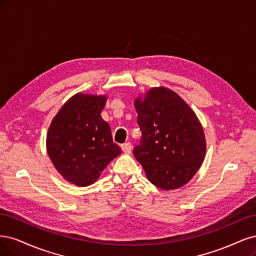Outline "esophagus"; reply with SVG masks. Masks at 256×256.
Segmentation results:
<instances>
[{
	"instance_id": "esophagus-1",
	"label": "esophagus",
	"mask_w": 256,
	"mask_h": 256,
	"mask_svg": "<svg viewBox=\"0 0 256 256\" xmlns=\"http://www.w3.org/2000/svg\"><path fill=\"white\" fill-rule=\"evenodd\" d=\"M132 148H133V146H132L130 142H126V144H123L121 146V149H122V151L124 152V153H130Z\"/></svg>"
}]
</instances>
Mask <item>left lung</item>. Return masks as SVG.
<instances>
[{
    "label": "left lung",
    "instance_id": "8db88e82",
    "mask_svg": "<svg viewBox=\"0 0 256 256\" xmlns=\"http://www.w3.org/2000/svg\"><path fill=\"white\" fill-rule=\"evenodd\" d=\"M140 142L133 154L156 187L171 190L192 178L204 160L206 144L196 114L174 92L152 88L137 98Z\"/></svg>",
    "mask_w": 256,
    "mask_h": 256
}]
</instances>
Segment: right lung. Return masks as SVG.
Instances as JSON below:
<instances>
[{
    "instance_id": "obj_1",
    "label": "right lung",
    "mask_w": 256,
    "mask_h": 256,
    "mask_svg": "<svg viewBox=\"0 0 256 256\" xmlns=\"http://www.w3.org/2000/svg\"><path fill=\"white\" fill-rule=\"evenodd\" d=\"M104 96L78 94L53 119L46 136L48 154L60 174L78 186L94 183L121 153L108 123L101 118Z\"/></svg>"
}]
</instances>
